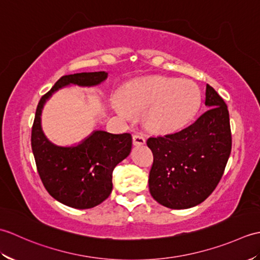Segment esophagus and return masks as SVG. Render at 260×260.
Listing matches in <instances>:
<instances>
[{"label":"esophagus","instance_id":"1","mask_svg":"<svg viewBox=\"0 0 260 260\" xmlns=\"http://www.w3.org/2000/svg\"><path fill=\"white\" fill-rule=\"evenodd\" d=\"M133 144L135 146H142L145 144V139L143 137L142 135H139V134H135L133 136Z\"/></svg>","mask_w":260,"mask_h":260}]
</instances>
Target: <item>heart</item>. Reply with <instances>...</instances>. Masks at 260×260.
<instances>
[{
	"mask_svg": "<svg viewBox=\"0 0 260 260\" xmlns=\"http://www.w3.org/2000/svg\"><path fill=\"white\" fill-rule=\"evenodd\" d=\"M113 107L121 117L143 113V124L155 134L179 132L194 117L201 104L198 86L190 80L151 77L129 82Z\"/></svg>",
	"mask_w": 260,
	"mask_h": 260,
	"instance_id": "heart-1",
	"label": "heart"
}]
</instances>
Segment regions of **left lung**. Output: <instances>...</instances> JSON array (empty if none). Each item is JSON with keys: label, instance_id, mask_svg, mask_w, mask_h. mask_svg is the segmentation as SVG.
<instances>
[{"label": "left lung", "instance_id": "obj_1", "mask_svg": "<svg viewBox=\"0 0 260 260\" xmlns=\"http://www.w3.org/2000/svg\"><path fill=\"white\" fill-rule=\"evenodd\" d=\"M209 110L175 134L150 137L153 153L148 187L155 201L170 209H189L203 202L221 180L231 152L228 107L207 85Z\"/></svg>", "mask_w": 260, "mask_h": 260}]
</instances>
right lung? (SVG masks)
Instances as JSON below:
<instances>
[{
  "mask_svg": "<svg viewBox=\"0 0 260 260\" xmlns=\"http://www.w3.org/2000/svg\"><path fill=\"white\" fill-rule=\"evenodd\" d=\"M106 71L63 76L38 104L32 126L31 146L38 173L46 190L57 201L75 209H90L109 197L113 170L129 155L132 135L93 131L73 146H59L48 140L41 127L47 101L63 87H92L107 79Z\"/></svg>",
  "mask_w": 260,
  "mask_h": 260,
  "instance_id": "add662e5",
  "label": "right lung"
}]
</instances>
